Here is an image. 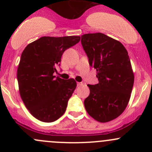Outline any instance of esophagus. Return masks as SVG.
Instances as JSON below:
<instances>
[{"label":"esophagus","instance_id":"obj_1","mask_svg":"<svg viewBox=\"0 0 152 152\" xmlns=\"http://www.w3.org/2000/svg\"><path fill=\"white\" fill-rule=\"evenodd\" d=\"M83 85V82H77V85L78 86H80Z\"/></svg>","mask_w":152,"mask_h":152}]
</instances>
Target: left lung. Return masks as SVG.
Instances as JSON below:
<instances>
[{"label":"left lung","mask_w":152,"mask_h":152,"mask_svg":"<svg viewBox=\"0 0 152 152\" xmlns=\"http://www.w3.org/2000/svg\"><path fill=\"white\" fill-rule=\"evenodd\" d=\"M82 45L89 64L97 71L99 83L87 85L90 95L84 104L87 113L102 123L110 121L124 111L134 85L128 52L119 41L102 33L86 34Z\"/></svg>","instance_id":"8db88e82"}]
</instances>
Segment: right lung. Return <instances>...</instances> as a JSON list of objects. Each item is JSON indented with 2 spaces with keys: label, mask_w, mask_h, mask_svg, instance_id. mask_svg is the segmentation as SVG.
Segmentation results:
<instances>
[{
  "label": "right lung",
  "mask_w": 152,
  "mask_h": 152,
  "mask_svg": "<svg viewBox=\"0 0 152 152\" xmlns=\"http://www.w3.org/2000/svg\"><path fill=\"white\" fill-rule=\"evenodd\" d=\"M80 37H42L28 44L21 54L18 82L21 99L31 114L42 122H53L65 113L76 87L73 79L53 76L64 51Z\"/></svg>",
  "instance_id": "obj_1"
}]
</instances>
